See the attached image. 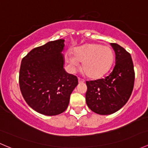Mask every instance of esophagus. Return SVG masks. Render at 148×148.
<instances>
[{"label": "esophagus", "instance_id": "obj_1", "mask_svg": "<svg viewBox=\"0 0 148 148\" xmlns=\"http://www.w3.org/2000/svg\"><path fill=\"white\" fill-rule=\"evenodd\" d=\"M78 81H79V83L84 82V80L82 79H81V78H78Z\"/></svg>", "mask_w": 148, "mask_h": 148}]
</instances>
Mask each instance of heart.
I'll use <instances>...</instances> for the list:
<instances>
[{
  "label": "heart",
  "instance_id": "obj_1",
  "mask_svg": "<svg viewBox=\"0 0 148 148\" xmlns=\"http://www.w3.org/2000/svg\"><path fill=\"white\" fill-rule=\"evenodd\" d=\"M65 59L72 70L78 69L79 62H81L86 76L91 79H99L111 68L114 53L109 46L89 44L75 49L73 55H66Z\"/></svg>",
  "mask_w": 148,
  "mask_h": 148
}]
</instances>
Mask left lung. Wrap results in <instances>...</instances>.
<instances>
[{"label": "left lung", "instance_id": "left-lung-1", "mask_svg": "<svg viewBox=\"0 0 148 148\" xmlns=\"http://www.w3.org/2000/svg\"><path fill=\"white\" fill-rule=\"evenodd\" d=\"M115 52V66L104 79L86 82V102L89 108L99 114H111L122 108L134 87L135 70L129 52L115 43H111Z\"/></svg>", "mask_w": 148, "mask_h": 148}]
</instances>
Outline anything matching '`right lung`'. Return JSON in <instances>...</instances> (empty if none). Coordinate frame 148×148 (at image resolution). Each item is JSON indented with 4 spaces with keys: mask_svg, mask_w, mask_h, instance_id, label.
Returning <instances> with one entry per match:
<instances>
[{
    "mask_svg": "<svg viewBox=\"0 0 148 148\" xmlns=\"http://www.w3.org/2000/svg\"><path fill=\"white\" fill-rule=\"evenodd\" d=\"M64 40L49 41L34 48L23 58L19 86L26 103L44 115H56L68 107L70 95L78 84L76 76L63 68L61 52Z\"/></svg>",
    "mask_w": 148,
    "mask_h": 148,
    "instance_id": "obj_1",
    "label": "right lung"
}]
</instances>
